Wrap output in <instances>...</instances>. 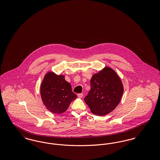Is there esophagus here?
<instances>
[{
    "label": "esophagus",
    "instance_id": "34e87169",
    "mask_svg": "<svg viewBox=\"0 0 160 160\" xmlns=\"http://www.w3.org/2000/svg\"><path fill=\"white\" fill-rule=\"evenodd\" d=\"M77 96H78V98H83V95L82 93H78V94L77 95Z\"/></svg>",
    "mask_w": 160,
    "mask_h": 160
}]
</instances>
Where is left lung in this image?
Segmentation results:
<instances>
[{
  "label": "left lung",
  "instance_id": "obj_1",
  "mask_svg": "<svg viewBox=\"0 0 160 160\" xmlns=\"http://www.w3.org/2000/svg\"><path fill=\"white\" fill-rule=\"evenodd\" d=\"M91 89L84 101L93 114L105 116L119 104L123 93L122 80L113 69L105 67L91 79Z\"/></svg>",
  "mask_w": 160,
  "mask_h": 160
}]
</instances>
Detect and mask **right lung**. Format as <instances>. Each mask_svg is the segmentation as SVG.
<instances>
[{
  "label": "right lung",
  "instance_id": "obj_1",
  "mask_svg": "<svg viewBox=\"0 0 160 160\" xmlns=\"http://www.w3.org/2000/svg\"><path fill=\"white\" fill-rule=\"evenodd\" d=\"M40 95L46 108L55 114L64 113L71 102L76 99L71 85L64 75H58L53 71L46 73L41 84Z\"/></svg>",
  "mask_w": 160,
  "mask_h": 160
}]
</instances>
